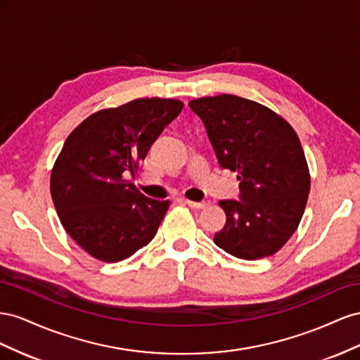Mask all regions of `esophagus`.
<instances>
[{
    "label": "esophagus",
    "mask_w": 360,
    "mask_h": 360,
    "mask_svg": "<svg viewBox=\"0 0 360 360\" xmlns=\"http://www.w3.org/2000/svg\"><path fill=\"white\" fill-rule=\"evenodd\" d=\"M186 203L188 205V207L198 208V210L205 208V207H207V205H208V202H194V200H188V199H186Z\"/></svg>",
    "instance_id": "obj_1"
}]
</instances>
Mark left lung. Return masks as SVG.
I'll use <instances>...</instances> for the list:
<instances>
[{
	"label": "left lung",
	"instance_id": "left-lung-1",
	"mask_svg": "<svg viewBox=\"0 0 360 360\" xmlns=\"http://www.w3.org/2000/svg\"><path fill=\"white\" fill-rule=\"evenodd\" d=\"M223 169L237 172L240 200H220L224 228L214 243L255 261L283 248L303 217L311 176L299 136L282 116L235 95L190 101Z\"/></svg>",
	"mask_w": 360,
	"mask_h": 360
}]
</instances>
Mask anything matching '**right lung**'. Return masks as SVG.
<instances>
[{
  "label": "right lung",
  "mask_w": 360,
  "mask_h": 360,
  "mask_svg": "<svg viewBox=\"0 0 360 360\" xmlns=\"http://www.w3.org/2000/svg\"><path fill=\"white\" fill-rule=\"evenodd\" d=\"M184 107L178 99L143 98L94 112L70 132L51 172L58 219L79 248L119 262L155 237L170 200L141 194L125 179Z\"/></svg>",
  "instance_id": "1"
}]
</instances>
